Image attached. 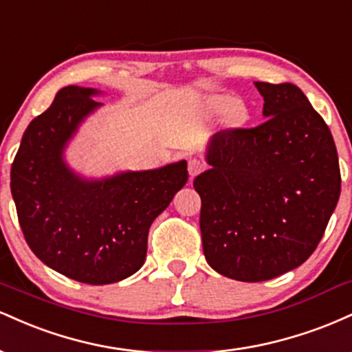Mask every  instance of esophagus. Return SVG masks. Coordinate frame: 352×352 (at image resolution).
I'll return each mask as SVG.
<instances>
[{"mask_svg": "<svg viewBox=\"0 0 352 352\" xmlns=\"http://www.w3.org/2000/svg\"><path fill=\"white\" fill-rule=\"evenodd\" d=\"M205 170V164L199 159H190L188 160V173L190 177H197L199 173Z\"/></svg>", "mask_w": 352, "mask_h": 352, "instance_id": "esophagus-1", "label": "esophagus"}]
</instances>
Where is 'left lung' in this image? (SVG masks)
<instances>
[{
    "label": "left lung",
    "instance_id": "obj_1",
    "mask_svg": "<svg viewBox=\"0 0 352 352\" xmlns=\"http://www.w3.org/2000/svg\"><path fill=\"white\" fill-rule=\"evenodd\" d=\"M265 122L217 132L201 199L207 263L236 281H266L305 263L341 193L338 151L322 117L294 84L254 82Z\"/></svg>",
    "mask_w": 352,
    "mask_h": 352
}]
</instances>
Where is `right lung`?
<instances>
[{"mask_svg":"<svg viewBox=\"0 0 352 352\" xmlns=\"http://www.w3.org/2000/svg\"><path fill=\"white\" fill-rule=\"evenodd\" d=\"M98 89L67 86L24 131L11 193L26 243L71 280L109 285L139 272L152 221L187 184V162L86 179L64 160L79 125L102 104Z\"/></svg>","mask_w":352,"mask_h":352,"instance_id":"obj_1","label":"right lung"}]
</instances>
